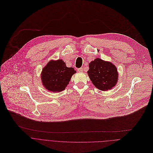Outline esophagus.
Returning <instances> with one entry per match:
<instances>
[{"label": "esophagus", "instance_id": "esophagus-1", "mask_svg": "<svg viewBox=\"0 0 153 153\" xmlns=\"http://www.w3.org/2000/svg\"><path fill=\"white\" fill-rule=\"evenodd\" d=\"M78 72H82L84 71V69L82 68H81L78 69Z\"/></svg>", "mask_w": 153, "mask_h": 153}]
</instances>
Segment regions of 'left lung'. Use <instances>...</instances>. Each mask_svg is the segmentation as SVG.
Returning <instances> with one entry per match:
<instances>
[{"mask_svg": "<svg viewBox=\"0 0 153 153\" xmlns=\"http://www.w3.org/2000/svg\"><path fill=\"white\" fill-rule=\"evenodd\" d=\"M87 74L93 84L99 90L112 89L117 84L119 74L117 69L111 62L97 58L88 65Z\"/></svg>", "mask_w": 153, "mask_h": 153, "instance_id": "8db88e82", "label": "left lung"}]
</instances>
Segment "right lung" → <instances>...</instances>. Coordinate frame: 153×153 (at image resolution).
Listing matches in <instances>:
<instances>
[{
  "label": "right lung",
  "instance_id": "right-lung-1",
  "mask_svg": "<svg viewBox=\"0 0 153 153\" xmlns=\"http://www.w3.org/2000/svg\"><path fill=\"white\" fill-rule=\"evenodd\" d=\"M76 72L73 68H68L62 59H51L42 69V83L48 91L58 93L66 88Z\"/></svg>",
  "mask_w": 153,
  "mask_h": 153
}]
</instances>
